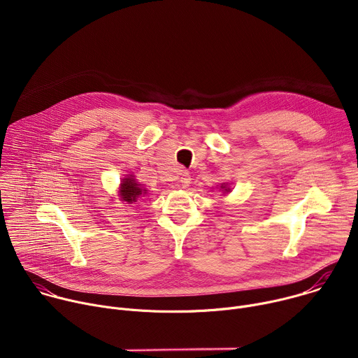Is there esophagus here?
Listing matches in <instances>:
<instances>
[{
    "label": "esophagus",
    "instance_id": "esophagus-1",
    "mask_svg": "<svg viewBox=\"0 0 358 358\" xmlns=\"http://www.w3.org/2000/svg\"><path fill=\"white\" fill-rule=\"evenodd\" d=\"M180 182H181L182 188H187V187L189 185V182H191V176H189V173H188V171H182V173H181Z\"/></svg>",
    "mask_w": 358,
    "mask_h": 358
}]
</instances>
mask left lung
I'll return each instance as SVG.
<instances>
[{
	"instance_id": "left-lung-1",
	"label": "left lung",
	"mask_w": 358,
	"mask_h": 358,
	"mask_svg": "<svg viewBox=\"0 0 358 358\" xmlns=\"http://www.w3.org/2000/svg\"><path fill=\"white\" fill-rule=\"evenodd\" d=\"M221 189H222V192H224V194L231 191V188H229V187H228V184H225V182H224V184H221Z\"/></svg>"
}]
</instances>
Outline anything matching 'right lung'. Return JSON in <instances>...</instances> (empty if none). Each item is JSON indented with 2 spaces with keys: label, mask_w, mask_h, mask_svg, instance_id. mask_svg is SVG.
Here are the masks:
<instances>
[{
  "label": "right lung",
  "mask_w": 358,
  "mask_h": 358,
  "mask_svg": "<svg viewBox=\"0 0 358 358\" xmlns=\"http://www.w3.org/2000/svg\"><path fill=\"white\" fill-rule=\"evenodd\" d=\"M147 194V189H144L141 187V184H138L133 176H127L126 178H123L122 184H120V196L123 201H126L127 203H134L137 202L138 198L144 196Z\"/></svg>",
  "instance_id": "1"
}]
</instances>
